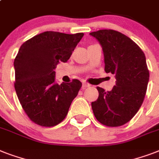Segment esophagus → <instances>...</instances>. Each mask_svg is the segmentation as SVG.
I'll list each match as a JSON object with an SVG mask.
<instances>
[{
  "label": "esophagus",
  "instance_id": "esophagus-1",
  "mask_svg": "<svg viewBox=\"0 0 159 159\" xmlns=\"http://www.w3.org/2000/svg\"><path fill=\"white\" fill-rule=\"evenodd\" d=\"M91 85L87 83V82H83L82 83V89H85V88H87V87H89Z\"/></svg>",
  "mask_w": 159,
  "mask_h": 159
}]
</instances>
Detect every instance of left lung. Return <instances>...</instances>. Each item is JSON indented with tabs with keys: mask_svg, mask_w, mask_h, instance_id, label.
I'll return each instance as SVG.
<instances>
[{
	"mask_svg": "<svg viewBox=\"0 0 159 159\" xmlns=\"http://www.w3.org/2000/svg\"><path fill=\"white\" fill-rule=\"evenodd\" d=\"M90 34L102 45L105 71L116 79L110 92L97 87L99 97L92 102V111L104 125H123L135 116L145 97L149 80L145 55L131 39L118 31L101 30Z\"/></svg>",
	"mask_w": 159,
	"mask_h": 159,
	"instance_id": "1",
	"label": "left lung"
}]
</instances>
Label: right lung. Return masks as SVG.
<instances>
[{"label":"right lung","instance_id":"1","mask_svg":"<svg viewBox=\"0 0 159 159\" xmlns=\"http://www.w3.org/2000/svg\"><path fill=\"white\" fill-rule=\"evenodd\" d=\"M83 35L46 31L19 49L14 61L15 89L26 115L39 125L52 127L62 122L82 87L77 79L56 83L54 69L69 59Z\"/></svg>","mask_w":159,"mask_h":159}]
</instances>
